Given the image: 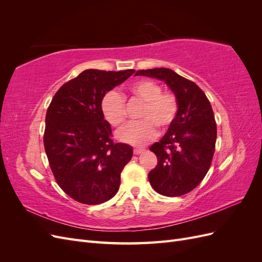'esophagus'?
<instances>
[{"label":"esophagus","mask_w":262,"mask_h":262,"mask_svg":"<svg viewBox=\"0 0 262 262\" xmlns=\"http://www.w3.org/2000/svg\"><path fill=\"white\" fill-rule=\"evenodd\" d=\"M143 150H144V148H134L133 153H134V155H139V154L143 152Z\"/></svg>","instance_id":"esophagus-1"}]
</instances>
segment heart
<instances>
[{
	"label": "heart",
	"instance_id": "1",
	"mask_svg": "<svg viewBox=\"0 0 262 262\" xmlns=\"http://www.w3.org/2000/svg\"><path fill=\"white\" fill-rule=\"evenodd\" d=\"M130 98L143 102L138 118L142 120L124 126L117 133L123 143L143 145L153 140L157 128L163 131L169 129L175 122L179 110V102L175 94L163 92L161 84L143 78L129 87ZM100 110L105 120L115 128L121 126L126 120L125 99L117 91H108L100 100Z\"/></svg>",
	"mask_w": 262,
	"mask_h": 262
}]
</instances>
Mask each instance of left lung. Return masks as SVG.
I'll list each match as a JSON object with an SVG mask.
<instances>
[{
    "instance_id": "1",
    "label": "left lung",
    "mask_w": 262,
    "mask_h": 262,
    "mask_svg": "<svg viewBox=\"0 0 262 262\" xmlns=\"http://www.w3.org/2000/svg\"><path fill=\"white\" fill-rule=\"evenodd\" d=\"M136 75L164 81L178 99L175 122L160 142L149 147L157 165L148 172V180L160 194L184 195L203 180L215 150L216 122L210 101L194 82L170 69L139 70Z\"/></svg>"
}]
</instances>
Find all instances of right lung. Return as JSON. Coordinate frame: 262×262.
<instances>
[{"instance_id": "obj_1", "label": "right lung", "mask_w": 262, "mask_h": 262, "mask_svg": "<svg viewBox=\"0 0 262 262\" xmlns=\"http://www.w3.org/2000/svg\"><path fill=\"white\" fill-rule=\"evenodd\" d=\"M134 70H85L55 93L46 115L43 145L60 188L73 200L100 204L115 196L133 150L113 140L100 110L104 94Z\"/></svg>"}]
</instances>
